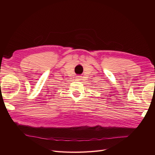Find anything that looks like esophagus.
Wrapping results in <instances>:
<instances>
[{"mask_svg": "<svg viewBox=\"0 0 155 155\" xmlns=\"http://www.w3.org/2000/svg\"><path fill=\"white\" fill-rule=\"evenodd\" d=\"M80 79H81V76H78V77H77V79H78V80H80Z\"/></svg>", "mask_w": 155, "mask_h": 155, "instance_id": "esophagus-1", "label": "esophagus"}]
</instances>
